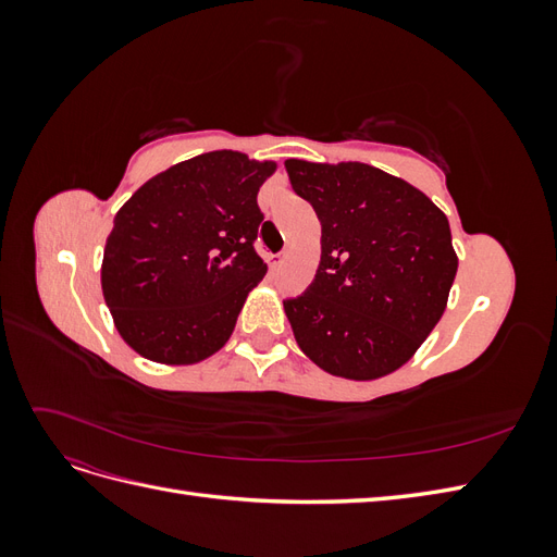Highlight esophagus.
<instances>
[{
    "label": "esophagus",
    "mask_w": 557,
    "mask_h": 557,
    "mask_svg": "<svg viewBox=\"0 0 557 557\" xmlns=\"http://www.w3.org/2000/svg\"><path fill=\"white\" fill-rule=\"evenodd\" d=\"M285 258H288V250L276 252V256H269L267 260H269V267H272V269H281V264L285 262Z\"/></svg>",
    "instance_id": "obj_1"
}]
</instances>
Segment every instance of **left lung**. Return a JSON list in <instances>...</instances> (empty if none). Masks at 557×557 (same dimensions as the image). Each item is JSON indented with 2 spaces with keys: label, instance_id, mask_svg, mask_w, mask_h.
<instances>
[{
  "label": "left lung",
  "instance_id": "obj_1",
  "mask_svg": "<svg viewBox=\"0 0 557 557\" xmlns=\"http://www.w3.org/2000/svg\"><path fill=\"white\" fill-rule=\"evenodd\" d=\"M320 221V264L285 299L297 346L327 374L374 381L407 364L446 311L458 272L446 213L364 162L285 160Z\"/></svg>",
  "mask_w": 557,
  "mask_h": 557
}]
</instances>
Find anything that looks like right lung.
<instances>
[{
  "label": "right lung",
  "mask_w": 557,
  "mask_h": 557,
  "mask_svg": "<svg viewBox=\"0 0 557 557\" xmlns=\"http://www.w3.org/2000/svg\"><path fill=\"white\" fill-rule=\"evenodd\" d=\"M274 172L272 160L211 150L146 181L115 213L102 293L115 330L139 356L195 364L227 344L267 274L252 242L260 185Z\"/></svg>",
  "instance_id": "obj_1"
}]
</instances>
